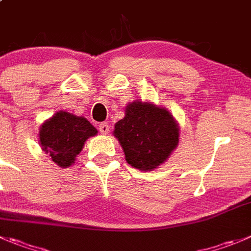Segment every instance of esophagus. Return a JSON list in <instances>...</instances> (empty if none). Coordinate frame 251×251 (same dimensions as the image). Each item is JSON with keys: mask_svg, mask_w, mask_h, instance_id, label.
I'll return each mask as SVG.
<instances>
[{"mask_svg": "<svg viewBox=\"0 0 251 251\" xmlns=\"http://www.w3.org/2000/svg\"><path fill=\"white\" fill-rule=\"evenodd\" d=\"M99 129L102 134H108L109 133V124L107 122H102L99 126Z\"/></svg>", "mask_w": 251, "mask_h": 251, "instance_id": "34e87169", "label": "esophagus"}]
</instances>
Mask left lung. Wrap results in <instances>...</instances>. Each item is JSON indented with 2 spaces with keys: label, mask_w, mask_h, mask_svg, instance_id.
<instances>
[{
  "label": "left lung",
  "mask_w": 251,
  "mask_h": 251,
  "mask_svg": "<svg viewBox=\"0 0 251 251\" xmlns=\"http://www.w3.org/2000/svg\"><path fill=\"white\" fill-rule=\"evenodd\" d=\"M113 134L130 166L151 171L165 163L176 149L180 129L166 108L134 101L126 107V116L116 123Z\"/></svg>",
  "instance_id": "obj_1"
}]
</instances>
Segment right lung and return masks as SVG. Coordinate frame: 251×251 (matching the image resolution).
Wrapping results in <instances>:
<instances>
[{"mask_svg": "<svg viewBox=\"0 0 251 251\" xmlns=\"http://www.w3.org/2000/svg\"><path fill=\"white\" fill-rule=\"evenodd\" d=\"M96 134L97 129L86 118L59 111L42 124L39 142L43 151L56 165L69 168L75 163L86 140Z\"/></svg>", "mask_w": 251, "mask_h": 251, "instance_id": "obj_1", "label": "right lung"}]
</instances>
